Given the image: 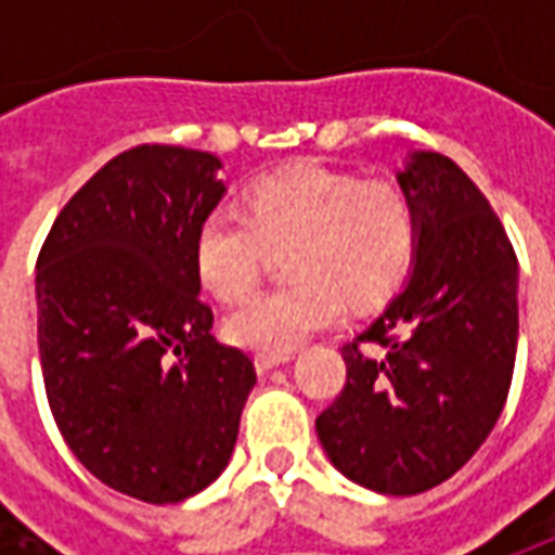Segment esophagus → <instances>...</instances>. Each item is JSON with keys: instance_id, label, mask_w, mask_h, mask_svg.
Listing matches in <instances>:
<instances>
[{"instance_id": "obj_1", "label": "esophagus", "mask_w": 555, "mask_h": 555, "mask_svg": "<svg viewBox=\"0 0 555 555\" xmlns=\"http://www.w3.org/2000/svg\"><path fill=\"white\" fill-rule=\"evenodd\" d=\"M285 362H291V353H255V369L261 374L276 365H285Z\"/></svg>"}]
</instances>
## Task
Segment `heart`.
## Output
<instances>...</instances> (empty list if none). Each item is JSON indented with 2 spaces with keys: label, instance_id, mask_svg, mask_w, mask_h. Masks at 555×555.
Wrapping results in <instances>:
<instances>
[{
  "label": "heart",
  "instance_id": "b5f03b06",
  "mask_svg": "<svg viewBox=\"0 0 555 555\" xmlns=\"http://www.w3.org/2000/svg\"><path fill=\"white\" fill-rule=\"evenodd\" d=\"M422 219L396 181L353 171L291 166L264 175L246 193V217L214 207L193 234L198 282L237 302L261 279L270 249H288L291 285L264 291L225 318L231 345L288 353L333 326L345 300L369 309L389 300L416 264Z\"/></svg>",
  "mask_w": 555,
  "mask_h": 555
}]
</instances>
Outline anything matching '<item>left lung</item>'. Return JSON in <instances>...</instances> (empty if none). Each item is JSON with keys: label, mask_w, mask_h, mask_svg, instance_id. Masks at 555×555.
Returning a JSON list of instances; mask_svg holds the SVG:
<instances>
[{"label": "left lung", "mask_w": 555, "mask_h": 555, "mask_svg": "<svg viewBox=\"0 0 555 555\" xmlns=\"http://www.w3.org/2000/svg\"><path fill=\"white\" fill-rule=\"evenodd\" d=\"M398 183L422 237L413 273L348 341V380L318 416L341 476L413 496L452 478L496 425L517 353V255L500 217L452 159L418 151Z\"/></svg>", "instance_id": "left-lung-1"}]
</instances>
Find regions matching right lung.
Returning a JSON list of instances; mask_svg holds the SVG:
<instances>
[{"label":"right lung","instance_id":"right-lung-1","mask_svg":"<svg viewBox=\"0 0 555 555\" xmlns=\"http://www.w3.org/2000/svg\"><path fill=\"white\" fill-rule=\"evenodd\" d=\"M219 157L137 145L62 207L38 255V357L62 437L133 500L181 502L229 466L253 360L210 336L193 267Z\"/></svg>","mask_w":555,"mask_h":555}]
</instances>
